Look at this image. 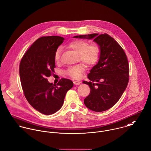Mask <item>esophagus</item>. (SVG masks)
I'll return each mask as SVG.
<instances>
[{"mask_svg":"<svg viewBox=\"0 0 151 151\" xmlns=\"http://www.w3.org/2000/svg\"><path fill=\"white\" fill-rule=\"evenodd\" d=\"M73 83H74V85H80L81 83V82L79 81H74Z\"/></svg>","mask_w":151,"mask_h":151,"instance_id":"obj_1","label":"esophagus"}]
</instances>
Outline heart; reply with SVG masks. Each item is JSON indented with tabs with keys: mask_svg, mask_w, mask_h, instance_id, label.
I'll use <instances>...</instances> for the list:
<instances>
[{
	"mask_svg": "<svg viewBox=\"0 0 151 151\" xmlns=\"http://www.w3.org/2000/svg\"><path fill=\"white\" fill-rule=\"evenodd\" d=\"M67 47L78 54L80 61L87 65H92L97 63L100 54V49L96 45H89L88 42L81 40H75L67 45ZM62 49L60 47H58L54 54V60L58 61L60 58ZM84 66L80 64L71 67L65 70V73L73 78H80L84 71Z\"/></svg>",
	"mask_w": 151,
	"mask_h": 151,
	"instance_id": "heart-1",
	"label": "heart"
}]
</instances>
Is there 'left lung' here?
<instances>
[{
	"instance_id": "8db88e82",
	"label": "left lung",
	"mask_w": 151,
	"mask_h": 151,
	"mask_svg": "<svg viewBox=\"0 0 151 151\" xmlns=\"http://www.w3.org/2000/svg\"><path fill=\"white\" fill-rule=\"evenodd\" d=\"M74 37L93 39L100 49L99 62L88 74L90 81H83L91 90L84 104L98 112L109 109L119 100L128 83L129 70L126 54L116 41L106 33Z\"/></svg>"
}]
</instances>
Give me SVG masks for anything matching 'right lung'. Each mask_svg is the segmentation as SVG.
<instances>
[{"label": "right lung", "instance_id": "add662e5", "mask_svg": "<svg viewBox=\"0 0 151 151\" xmlns=\"http://www.w3.org/2000/svg\"><path fill=\"white\" fill-rule=\"evenodd\" d=\"M64 40L56 36L42 37L20 61L19 74L24 96L35 109L45 115L52 114L61 108L67 92L74 85L67 78H61L57 85L47 79L54 73V54Z\"/></svg>", "mask_w": 151, "mask_h": 151}]
</instances>
